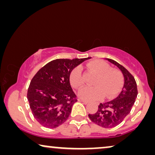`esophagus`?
Listing matches in <instances>:
<instances>
[{
  "mask_svg": "<svg viewBox=\"0 0 155 155\" xmlns=\"http://www.w3.org/2000/svg\"><path fill=\"white\" fill-rule=\"evenodd\" d=\"M78 101H81V102L83 103L84 104H87L89 103V101H86V100H84V99H78Z\"/></svg>",
  "mask_w": 155,
  "mask_h": 155,
  "instance_id": "obj_1",
  "label": "esophagus"
}]
</instances>
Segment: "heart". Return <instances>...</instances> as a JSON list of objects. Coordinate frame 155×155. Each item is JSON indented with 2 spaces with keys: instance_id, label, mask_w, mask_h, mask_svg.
I'll return each mask as SVG.
<instances>
[{
  "instance_id": "1",
  "label": "heart",
  "mask_w": 155,
  "mask_h": 155,
  "mask_svg": "<svg viewBox=\"0 0 155 155\" xmlns=\"http://www.w3.org/2000/svg\"><path fill=\"white\" fill-rule=\"evenodd\" d=\"M90 68L98 73L95 86H86L78 92V96L87 101L97 100L102 97L110 98L120 92L123 85V78L117 70L111 69L109 63L103 60H94L89 64ZM70 82L72 86L79 88L84 84L82 69L75 67L70 74Z\"/></svg>"
}]
</instances>
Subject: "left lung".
I'll list each match as a JSON object with an SVG mask.
<instances>
[{
    "mask_svg": "<svg viewBox=\"0 0 155 155\" xmlns=\"http://www.w3.org/2000/svg\"><path fill=\"white\" fill-rule=\"evenodd\" d=\"M106 59L116 65L122 72L124 77V87L116 99L100 103L96 113L89 114L88 116L95 124L105 128H111L120 124L130 114L137 97V89L134 77L128 70L112 59Z\"/></svg>",
    "mask_w": 155,
    "mask_h": 155,
    "instance_id": "8db88e82",
    "label": "left lung"
}]
</instances>
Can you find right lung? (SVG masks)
I'll return each instance as SVG.
<instances>
[{"instance_id": "right-lung-1", "label": "right lung", "mask_w": 155, "mask_h": 155, "mask_svg": "<svg viewBox=\"0 0 155 155\" xmlns=\"http://www.w3.org/2000/svg\"><path fill=\"white\" fill-rule=\"evenodd\" d=\"M87 59H56L42 67L31 79L27 99L34 117L41 126L55 128L68 118L78 101L70 84V74Z\"/></svg>"}]
</instances>
